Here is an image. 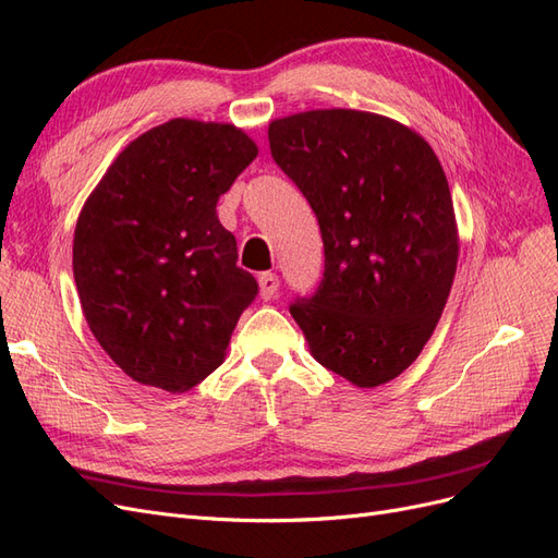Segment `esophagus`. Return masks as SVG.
Wrapping results in <instances>:
<instances>
[{
  "mask_svg": "<svg viewBox=\"0 0 558 558\" xmlns=\"http://www.w3.org/2000/svg\"><path fill=\"white\" fill-rule=\"evenodd\" d=\"M258 286H260V298L272 300L279 291V277L272 272H263V275H258Z\"/></svg>",
  "mask_w": 558,
  "mask_h": 558,
  "instance_id": "34e87169",
  "label": "esophagus"
}]
</instances>
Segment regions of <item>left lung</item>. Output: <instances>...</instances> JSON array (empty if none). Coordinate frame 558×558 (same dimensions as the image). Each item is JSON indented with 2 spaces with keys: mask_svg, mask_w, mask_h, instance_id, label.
Listing matches in <instances>:
<instances>
[{
  "mask_svg": "<svg viewBox=\"0 0 558 558\" xmlns=\"http://www.w3.org/2000/svg\"><path fill=\"white\" fill-rule=\"evenodd\" d=\"M267 134L324 240V279L291 305L312 356L361 388L396 379L430 340L459 260L440 160L414 130L369 111H302Z\"/></svg>",
  "mask_w": 558,
  "mask_h": 558,
  "instance_id": "1",
  "label": "left lung"
}]
</instances>
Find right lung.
<instances>
[{
  "label": "right lung",
  "instance_id": "obj_1",
  "mask_svg": "<svg viewBox=\"0 0 558 558\" xmlns=\"http://www.w3.org/2000/svg\"><path fill=\"white\" fill-rule=\"evenodd\" d=\"M256 156L234 125L174 118L130 142L83 205L81 307L134 381L185 393L223 363L258 281L238 267L216 202Z\"/></svg>",
  "mask_w": 558,
  "mask_h": 558
}]
</instances>
